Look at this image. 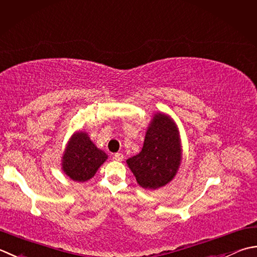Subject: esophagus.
<instances>
[{
    "mask_svg": "<svg viewBox=\"0 0 257 257\" xmlns=\"http://www.w3.org/2000/svg\"><path fill=\"white\" fill-rule=\"evenodd\" d=\"M112 158H113V160H115V162H122V160H123V155L120 154V153H117V154L113 155Z\"/></svg>",
    "mask_w": 257,
    "mask_h": 257,
    "instance_id": "obj_1",
    "label": "esophagus"
}]
</instances>
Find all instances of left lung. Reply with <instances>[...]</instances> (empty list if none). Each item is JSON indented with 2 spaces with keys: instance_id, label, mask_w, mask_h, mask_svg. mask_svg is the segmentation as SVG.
<instances>
[{
  "instance_id": "8db88e82",
  "label": "left lung",
  "mask_w": 257,
  "mask_h": 257,
  "mask_svg": "<svg viewBox=\"0 0 257 257\" xmlns=\"http://www.w3.org/2000/svg\"><path fill=\"white\" fill-rule=\"evenodd\" d=\"M182 162L177 125L167 114L157 112L146 133L144 147L127 160L137 183L145 189H157L172 182Z\"/></svg>"
}]
</instances>
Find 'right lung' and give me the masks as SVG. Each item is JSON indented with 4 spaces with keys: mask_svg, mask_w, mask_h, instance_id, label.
Segmentation results:
<instances>
[{
    "mask_svg": "<svg viewBox=\"0 0 257 257\" xmlns=\"http://www.w3.org/2000/svg\"><path fill=\"white\" fill-rule=\"evenodd\" d=\"M108 156L97 148L87 133L72 135L62 156V170L74 182H87L97 173Z\"/></svg>",
    "mask_w": 257,
    "mask_h": 257,
    "instance_id": "obj_1",
    "label": "right lung"
}]
</instances>
